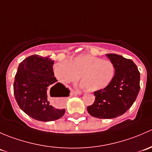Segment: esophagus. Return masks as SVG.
<instances>
[{
	"mask_svg": "<svg viewBox=\"0 0 152 152\" xmlns=\"http://www.w3.org/2000/svg\"><path fill=\"white\" fill-rule=\"evenodd\" d=\"M72 93H73L74 95H79V94H81V92H79V91H75V90H73V91L72 92Z\"/></svg>",
	"mask_w": 152,
	"mask_h": 152,
	"instance_id": "34e87169",
	"label": "esophagus"
}]
</instances>
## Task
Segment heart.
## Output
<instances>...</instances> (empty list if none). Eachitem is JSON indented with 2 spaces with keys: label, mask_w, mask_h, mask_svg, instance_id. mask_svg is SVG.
Instances as JSON below:
<instances>
[{
  "label": "heart",
  "mask_w": 152,
  "mask_h": 152,
  "mask_svg": "<svg viewBox=\"0 0 152 152\" xmlns=\"http://www.w3.org/2000/svg\"><path fill=\"white\" fill-rule=\"evenodd\" d=\"M56 79L65 84L75 83L81 76L82 87L97 91L111 83L115 73L113 62L91 54H80L70 61L56 62L53 67Z\"/></svg>",
  "instance_id": "1"
}]
</instances>
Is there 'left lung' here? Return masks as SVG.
I'll return each instance as SVG.
<instances>
[{"mask_svg": "<svg viewBox=\"0 0 152 152\" xmlns=\"http://www.w3.org/2000/svg\"><path fill=\"white\" fill-rule=\"evenodd\" d=\"M115 73L107 87L94 92V103L87 112L98 118H115L122 115L133 104L140 91V72L132 59L121 55L107 53Z\"/></svg>", "mask_w": 152, "mask_h": 152, "instance_id": "left-lung-1", "label": "left lung"}]
</instances>
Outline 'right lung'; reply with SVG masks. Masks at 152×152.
<instances>
[{
  "instance_id": "obj_1",
  "label": "right lung",
  "mask_w": 152,
  "mask_h": 152,
  "mask_svg": "<svg viewBox=\"0 0 152 152\" xmlns=\"http://www.w3.org/2000/svg\"><path fill=\"white\" fill-rule=\"evenodd\" d=\"M54 62L49 56L31 55L21 62L15 75L14 94L20 108L39 121L60 118L65 109H56L48 102V90L57 92L55 97L69 96L70 90L57 82L53 71Z\"/></svg>"
}]
</instances>
